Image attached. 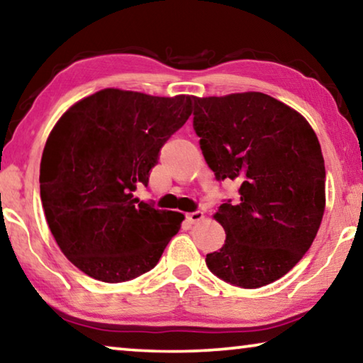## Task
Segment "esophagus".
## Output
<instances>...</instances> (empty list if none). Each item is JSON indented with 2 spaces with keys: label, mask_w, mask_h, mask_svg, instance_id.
Masks as SVG:
<instances>
[{
  "label": "esophagus",
  "mask_w": 363,
  "mask_h": 363,
  "mask_svg": "<svg viewBox=\"0 0 363 363\" xmlns=\"http://www.w3.org/2000/svg\"><path fill=\"white\" fill-rule=\"evenodd\" d=\"M205 218V214H203V211H200V210H196V211H192V213H189L187 214V219L190 220V223H199V220H201Z\"/></svg>",
  "instance_id": "obj_1"
}]
</instances>
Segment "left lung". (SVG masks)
<instances>
[{
	"label": "left lung",
	"mask_w": 363,
	"mask_h": 363,
	"mask_svg": "<svg viewBox=\"0 0 363 363\" xmlns=\"http://www.w3.org/2000/svg\"><path fill=\"white\" fill-rule=\"evenodd\" d=\"M194 130L218 181L238 179L240 200L214 214L225 230L206 266L227 284L259 288L311 248L325 211V162L309 123L262 93L194 97Z\"/></svg>",
	"instance_id": "8db88e82"
}]
</instances>
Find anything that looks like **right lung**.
Segmentation results:
<instances>
[{"label":"right lung","instance_id":"right-lung-1","mask_svg":"<svg viewBox=\"0 0 363 363\" xmlns=\"http://www.w3.org/2000/svg\"><path fill=\"white\" fill-rule=\"evenodd\" d=\"M192 101L102 89L67 110L49 134L41 203L59 248L89 277L120 284L149 272L179 232L182 213L133 194L149 184Z\"/></svg>","mask_w":363,"mask_h":363}]
</instances>
